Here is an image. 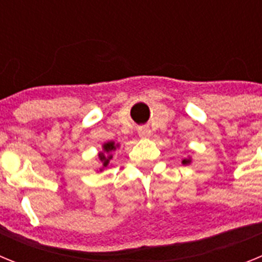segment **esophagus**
Segmentation results:
<instances>
[{"instance_id": "34e87169", "label": "esophagus", "mask_w": 262, "mask_h": 262, "mask_svg": "<svg viewBox=\"0 0 262 262\" xmlns=\"http://www.w3.org/2000/svg\"><path fill=\"white\" fill-rule=\"evenodd\" d=\"M138 133H139V136L143 139H147L151 136V129L148 128V127H140Z\"/></svg>"}]
</instances>
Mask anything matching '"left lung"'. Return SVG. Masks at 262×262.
Listing matches in <instances>:
<instances>
[{
	"instance_id": "left-lung-1",
	"label": "left lung",
	"mask_w": 262,
	"mask_h": 262,
	"mask_svg": "<svg viewBox=\"0 0 262 262\" xmlns=\"http://www.w3.org/2000/svg\"><path fill=\"white\" fill-rule=\"evenodd\" d=\"M182 163H184V164H189V163H190V160H187V159H185V160H184V161H182Z\"/></svg>"
}]
</instances>
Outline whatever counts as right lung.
Here are the masks:
<instances>
[{
	"mask_svg": "<svg viewBox=\"0 0 262 262\" xmlns=\"http://www.w3.org/2000/svg\"><path fill=\"white\" fill-rule=\"evenodd\" d=\"M115 149V145H114V143L113 142H108V143H106V144H103V152H101V154H99V160H101V161H102L103 163V166H106L108 164V160L111 159V155L110 156H106V154H110V152H113Z\"/></svg>",
	"mask_w": 262,
	"mask_h": 262,
	"instance_id": "obj_1",
	"label": "right lung"
}]
</instances>
